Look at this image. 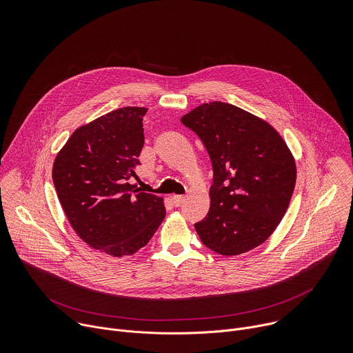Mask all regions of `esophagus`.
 Listing matches in <instances>:
<instances>
[{
	"instance_id": "obj_1",
	"label": "esophagus",
	"mask_w": 353,
	"mask_h": 353,
	"mask_svg": "<svg viewBox=\"0 0 353 353\" xmlns=\"http://www.w3.org/2000/svg\"><path fill=\"white\" fill-rule=\"evenodd\" d=\"M184 195H174V196H172V199H173V204L176 205V207H181L183 205V203H184Z\"/></svg>"
}]
</instances>
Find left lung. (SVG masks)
<instances>
[{
	"mask_svg": "<svg viewBox=\"0 0 353 353\" xmlns=\"http://www.w3.org/2000/svg\"><path fill=\"white\" fill-rule=\"evenodd\" d=\"M212 162L211 208L194 228L208 248L237 256L264 243L283 218L296 165L282 137L264 120L223 102L181 117Z\"/></svg>",
	"mask_w": 353,
	"mask_h": 353,
	"instance_id": "obj_1",
	"label": "left lung"
}]
</instances>
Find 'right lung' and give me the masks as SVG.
<instances>
[{
    "label": "right lung",
    "instance_id": "obj_1",
    "mask_svg": "<svg viewBox=\"0 0 353 353\" xmlns=\"http://www.w3.org/2000/svg\"><path fill=\"white\" fill-rule=\"evenodd\" d=\"M145 108L113 110L79 127L53 165L60 204L78 236L113 257L132 256L165 219L163 199L131 184Z\"/></svg>",
    "mask_w": 353,
    "mask_h": 353
}]
</instances>
